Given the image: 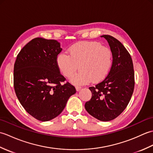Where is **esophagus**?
Wrapping results in <instances>:
<instances>
[{"label": "esophagus", "instance_id": "esophagus-1", "mask_svg": "<svg viewBox=\"0 0 153 153\" xmlns=\"http://www.w3.org/2000/svg\"><path fill=\"white\" fill-rule=\"evenodd\" d=\"M81 88H82V87H78V86L76 87V89L77 91H79L81 89Z\"/></svg>", "mask_w": 153, "mask_h": 153}]
</instances>
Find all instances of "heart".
Wrapping results in <instances>:
<instances>
[{"label":"heart","mask_w":153,"mask_h":153,"mask_svg":"<svg viewBox=\"0 0 153 153\" xmlns=\"http://www.w3.org/2000/svg\"><path fill=\"white\" fill-rule=\"evenodd\" d=\"M69 54L61 52L56 58L60 72L69 78L79 65L80 71L71 77L74 85H85L102 81L108 74L113 63V53L108 47L97 41H83L68 48Z\"/></svg>","instance_id":"b5f03b06"}]
</instances>
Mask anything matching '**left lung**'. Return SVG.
<instances>
[{
	"label": "left lung",
	"instance_id": "1",
	"mask_svg": "<svg viewBox=\"0 0 153 153\" xmlns=\"http://www.w3.org/2000/svg\"><path fill=\"white\" fill-rule=\"evenodd\" d=\"M113 53V63L108 74L95 86L90 87L91 99L85 104L89 114L100 121H110L125 110L135 85L134 64L130 54L116 38L104 35Z\"/></svg>",
	"mask_w": 153,
	"mask_h": 153
}]
</instances>
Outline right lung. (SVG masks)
Wrapping results in <instances>:
<instances>
[{
  "label": "right lung",
  "instance_id": "obj_1",
  "mask_svg": "<svg viewBox=\"0 0 153 153\" xmlns=\"http://www.w3.org/2000/svg\"><path fill=\"white\" fill-rule=\"evenodd\" d=\"M62 50L56 40L37 37L17 55L14 67V87L22 106L38 120L56 118L76 90L60 73L56 58Z\"/></svg>",
  "mask_w": 153,
  "mask_h": 153
}]
</instances>
